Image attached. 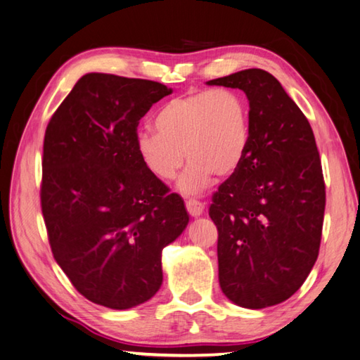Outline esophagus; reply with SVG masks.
Returning a JSON list of instances; mask_svg holds the SVG:
<instances>
[{"label":"esophagus","mask_w":360,"mask_h":360,"mask_svg":"<svg viewBox=\"0 0 360 360\" xmlns=\"http://www.w3.org/2000/svg\"><path fill=\"white\" fill-rule=\"evenodd\" d=\"M186 210H188V213L191 214V216H194V218H198V216H200L202 214V212H203V203L200 202V200H198V199H188L186 202Z\"/></svg>","instance_id":"1"}]
</instances>
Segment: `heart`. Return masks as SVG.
<instances>
[{
  "label": "heart",
  "mask_w": 360,
  "mask_h": 360,
  "mask_svg": "<svg viewBox=\"0 0 360 360\" xmlns=\"http://www.w3.org/2000/svg\"><path fill=\"white\" fill-rule=\"evenodd\" d=\"M155 128H144L136 136L142 165L158 180L177 175L185 155L189 160L180 179V189L199 193L213 174H233L250 141L246 100L229 87H213L175 97L155 114Z\"/></svg>",
  "instance_id": "1"
}]
</instances>
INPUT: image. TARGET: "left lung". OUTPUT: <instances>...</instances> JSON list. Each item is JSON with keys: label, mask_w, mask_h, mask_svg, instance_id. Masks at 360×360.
<instances>
[{"label": "left lung", "mask_w": 360, "mask_h": 360, "mask_svg": "<svg viewBox=\"0 0 360 360\" xmlns=\"http://www.w3.org/2000/svg\"><path fill=\"white\" fill-rule=\"evenodd\" d=\"M249 100L250 141L238 169L213 194L219 285L248 309L301 288L320 250L326 186L307 117L273 75L248 69L210 79Z\"/></svg>", "instance_id": "1"}]
</instances>
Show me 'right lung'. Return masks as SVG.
I'll list each match as a JSON object with an SVG mask.
<instances>
[{"instance_id": "1", "label": "right lung", "mask_w": 360, "mask_h": 360, "mask_svg": "<svg viewBox=\"0 0 360 360\" xmlns=\"http://www.w3.org/2000/svg\"><path fill=\"white\" fill-rule=\"evenodd\" d=\"M172 91L87 73L45 130L40 205L54 260L86 300L131 309L162 283L161 250L188 226L185 203L147 171L138 125Z\"/></svg>"}]
</instances>
